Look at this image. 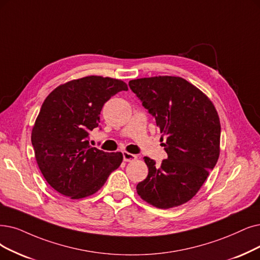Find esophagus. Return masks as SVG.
<instances>
[{"label":"esophagus","mask_w":260,"mask_h":260,"mask_svg":"<svg viewBox=\"0 0 260 260\" xmlns=\"http://www.w3.org/2000/svg\"><path fill=\"white\" fill-rule=\"evenodd\" d=\"M122 157H123V161H126V162H132V161L138 159V155L133 154V153L126 152V151L122 153Z\"/></svg>","instance_id":"esophagus-1"}]
</instances>
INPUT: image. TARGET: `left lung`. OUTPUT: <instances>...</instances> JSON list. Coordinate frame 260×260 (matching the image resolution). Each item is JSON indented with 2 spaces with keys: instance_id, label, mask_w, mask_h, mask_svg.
<instances>
[{
  "instance_id": "left-lung-1",
  "label": "left lung",
  "mask_w": 260,
  "mask_h": 260,
  "mask_svg": "<svg viewBox=\"0 0 260 260\" xmlns=\"http://www.w3.org/2000/svg\"><path fill=\"white\" fill-rule=\"evenodd\" d=\"M129 86L154 117L168 153L160 166L144 158L148 175L137 185L138 194L160 209L189 202L220 155L221 123L212 101L180 77L136 79Z\"/></svg>"
}]
</instances>
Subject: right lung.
I'll return each instance as SVG.
<instances>
[{
	"instance_id": "add662e5",
	"label": "right lung",
	"mask_w": 260,
	"mask_h": 260,
	"mask_svg": "<svg viewBox=\"0 0 260 260\" xmlns=\"http://www.w3.org/2000/svg\"><path fill=\"white\" fill-rule=\"evenodd\" d=\"M121 90H128L121 80L88 76L64 83L45 99L30 140L41 174L58 193L71 200L90 196L121 164V152L88 143L103 105Z\"/></svg>"
}]
</instances>
